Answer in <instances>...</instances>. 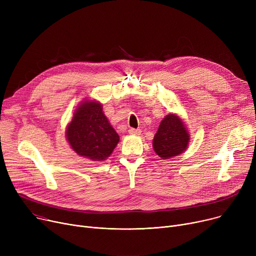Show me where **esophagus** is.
<instances>
[{"label":"esophagus","instance_id":"esophagus-1","mask_svg":"<svg viewBox=\"0 0 256 256\" xmlns=\"http://www.w3.org/2000/svg\"><path fill=\"white\" fill-rule=\"evenodd\" d=\"M128 132L132 134V135H140L141 134V130L140 128H130L128 130Z\"/></svg>","mask_w":256,"mask_h":256}]
</instances>
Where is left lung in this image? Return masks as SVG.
<instances>
[{
	"instance_id": "left-lung-1",
	"label": "left lung",
	"mask_w": 256,
	"mask_h": 256,
	"mask_svg": "<svg viewBox=\"0 0 256 256\" xmlns=\"http://www.w3.org/2000/svg\"><path fill=\"white\" fill-rule=\"evenodd\" d=\"M189 137L182 119L176 115L169 114L162 120L154 135V150L163 160L170 158L184 152Z\"/></svg>"
}]
</instances>
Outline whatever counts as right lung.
Here are the masks:
<instances>
[{
    "instance_id": "obj_1",
    "label": "right lung",
    "mask_w": 256,
    "mask_h": 256,
    "mask_svg": "<svg viewBox=\"0 0 256 256\" xmlns=\"http://www.w3.org/2000/svg\"><path fill=\"white\" fill-rule=\"evenodd\" d=\"M66 138L80 156L104 160L116 147L119 136L102 113L100 102L86 100L76 110Z\"/></svg>"
}]
</instances>
